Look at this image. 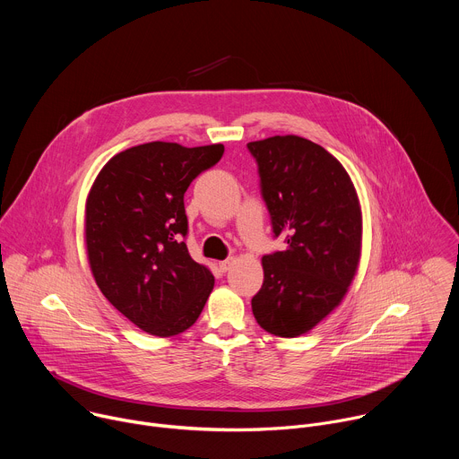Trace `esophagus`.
I'll use <instances>...</instances> for the list:
<instances>
[{"label": "esophagus", "mask_w": 459, "mask_h": 459, "mask_svg": "<svg viewBox=\"0 0 459 459\" xmlns=\"http://www.w3.org/2000/svg\"><path fill=\"white\" fill-rule=\"evenodd\" d=\"M232 264H234V257H227V259L220 261L218 267H220V271H221V273H227V271L230 269V265H232Z\"/></svg>", "instance_id": "esophagus-1"}]
</instances>
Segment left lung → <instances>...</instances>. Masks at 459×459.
<instances>
[{
  "mask_svg": "<svg viewBox=\"0 0 459 459\" xmlns=\"http://www.w3.org/2000/svg\"><path fill=\"white\" fill-rule=\"evenodd\" d=\"M276 236L287 248L264 255V285L252 298L261 329L307 334L347 296L359 267L363 218L345 167L301 136L247 143Z\"/></svg>",
  "mask_w": 459,
  "mask_h": 459,
  "instance_id": "left-lung-1",
  "label": "left lung"
}]
</instances>
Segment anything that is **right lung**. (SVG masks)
Masks as SVG:
<instances>
[{
	"label": "right lung",
	"instance_id": "1",
	"mask_svg": "<svg viewBox=\"0 0 459 459\" xmlns=\"http://www.w3.org/2000/svg\"><path fill=\"white\" fill-rule=\"evenodd\" d=\"M221 143L151 142L112 156L85 202V247L96 285L138 329L158 338L185 333L212 289L209 267L183 241V194L223 156Z\"/></svg>",
	"mask_w": 459,
	"mask_h": 459
}]
</instances>
